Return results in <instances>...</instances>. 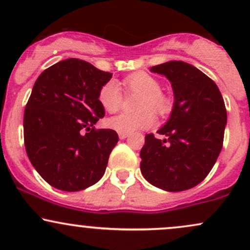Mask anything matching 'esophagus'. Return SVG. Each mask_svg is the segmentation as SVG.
Returning a JSON list of instances; mask_svg holds the SVG:
<instances>
[{
    "mask_svg": "<svg viewBox=\"0 0 250 250\" xmlns=\"http://www.w3.org/2000/svg\"><path fill=\"white\" fill-rule=\"evenodd\" d=\"M129 136V134H127V133H119V137L121 140H125V139H127V137Z\"/></svg>",
    "mask_w": 250,
    "mask_h": 250,
    "instance_id": "34e87169",
    "label": "esophagus"
}]
</instances>
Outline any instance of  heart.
<instances>
[{
	"mask_svg": "<svg viewBox=\"0 0 250 250\" xmlns=\"http://www.w3.org/2000/svg\"><path fill=\"white\" fill-rule=\"evenodd\" d=\"M123 87L127 93L140 94L135 108V113H121L107 120V125L117 133H134V131L149 129L156 123L155 113L166 116L171 110L170 99L161 91V84L155 77L147 73L139 71L123 80ZM97 100L104 110L115 113L121 108L122 90L120 84L114 80L103 83L97 94Z\"/></svg>",
	"mask_w": 250,
	"mask_h": 250,
	"instance_id": "heart-1",
	"label": "heart"
}]
</instances>
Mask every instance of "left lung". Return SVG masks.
<instances>
[{
    "label": "left lung",
    "instance_id": "8db88e82",
    "mask_svg": "<svg viewBox=\"0 0 250 250\" xmlns=\"http://www.w3.org/2000/svg\"><path fill=\"white\" fill-rule=\"evenodd\" d=\"M171 82L174 108L157 133L147 134L141 149V173L149 183L167 191L187 190L199 185L214 167L223 146L227 110L210 77L182 61L150 68Z\"/></svg>",
    "mask_w": 250,
    "mask_h": 250
}]
</instances>
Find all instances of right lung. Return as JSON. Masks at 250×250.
<instances>
[{"label": "right lung", "mask_w": 250, "mask_h": 250, "mask_svg": "<svg viewBox=\"0 0 250 250\" xmlns=\"http://www.w3.org/2000/svg\"><path fill=\"white\" fill-rule=\"evenodd\" d=\"M111 76L67 59L37 77L24 109V146L31 165L54 188L83 190L104 174L119 135L94 125L104 116L97 94Z\"/></svg>", "instance_id": "1"}]
</instances>
